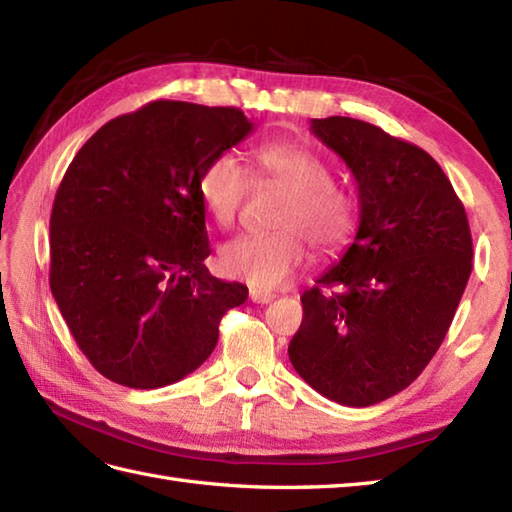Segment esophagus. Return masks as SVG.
<instances>
[{
    "mask_svg": "<svg viewBox=\"0 0 512 512\" xmlns=\"http://www.w3.org/2000/svg\"><path fill=\"white\" fill-rule=\"evenodd\" d=\"M277 295H273V292H264V290H250V301L253 303H270Z\"/></svg>",
    "mask_w": 512,
    "mask_h": 512,
    "instance_id": "obj_1",
    "label": "esophagus"
}]
</instances>
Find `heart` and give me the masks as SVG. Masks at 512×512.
<instances>
[{
  "label": "heart",
  "mask_w": 512,
  "mask_h": 512,
  "mask_svg": "<svg viewBox=\"0 0 512 512\" xmlns=\"http://www.w3.org/2000/svg\"><path fill=\"white\" fill-rule=\"evenodd\" d=\"M255 176L288 191L273 233L239 235L220 248L226 275L270 290L284 284L308 257V237L325 253L350 242L356 228L354 200L332 182V167L317 151L270 140L253 151ZM248 193V176L233 154L215 156L198 178V195L217 226H231Z\"/></svg>",
  "instance_id": "heart-1"
}]
</instances>
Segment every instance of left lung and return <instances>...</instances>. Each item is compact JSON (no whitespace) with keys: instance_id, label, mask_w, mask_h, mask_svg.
I'll use <instances>...</instances> for the list:
<instances>
[{"instance_id":"1","label":"left lung","mask_w":512,"mask_h":512,"mask_svg":"<svg viewBox=\"0 0 512 512\" xmlns=\"http://www.w3.org/2000/svg\"><path fill=\"white\" fill-rule=\"evenodd\" d=\"M310 132L352 171L358 228L303 292L288 356L321 396L369 407L409 387L438 352L473 268L471 228L427 151L347 116L312 118Z\"/></svg>"}]
</instances>
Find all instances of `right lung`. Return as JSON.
Returning <instances> with one entry per match:
<instances>
[{"instance_id": "right-lung-1", "label": "right lung", "mask_w": 512, "mask_h": 512, "mask_svg": "<svg viewBox=\"0 0 512 512\" xmlns=\"http://www.w3.org/2000/svg\"><path fill=\"white\" fill-rule=\"evenodd\" d=\"M253 127L235 107L154 101L105 123L70 162L50 215V290L105 378L178 383L246 301L244 284L204 266L198 178Z\"/></svg>"}]
</instances>
